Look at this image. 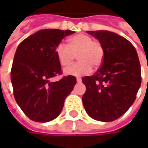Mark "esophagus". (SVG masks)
<instances>
[{"label":"esophagus","mask_w":148,"mask_h":148,"mask_svg":"<svg viewBox=\"0 0 148 148\" xmlns=\"http://www.w3.org/2000/svg\"><path fill=\"white\" fill-rule=\"evenodd\" d=\"M77 82H78V83L82 82V78L81 77H77Z\"/></svg>","instance_id":"1"}]
</instances>
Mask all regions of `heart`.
<instances>
[{
    "mask_svg": "<svg viewBox=\"0 0 148 148\" xmlns=\"http://www.w3.org/2000/svg\"><path fill=\"white\" fill-rule=\"evenodd\" d=\"M69 44L58 43L55 54L60 64L63 66L71 65L77 55L78 61L64 70L68 75L82 76L90 73L93 66L99 67L105 57V50L101 42L93 39L86 34H77L68 39Z\"/></svg>",
    "mask_w": 148,
    "mask_h": 148,
    "instance_id": "obj_1",
    "label": "heart"
}]
</instances>
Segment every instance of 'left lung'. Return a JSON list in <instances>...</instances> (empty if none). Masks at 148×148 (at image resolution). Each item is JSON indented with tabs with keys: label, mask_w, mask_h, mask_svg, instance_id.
Segmentation results:
<instances>
[{
	"label": "left lung",
	"mask_w": 148,
	"mask_h": 148,
	"mask_svg": "<svg viewBox=\"0 0 148 148\" xmlns=\"http://www.w3.org/2000/svg\"><path fill=\"white\" fill-rule=\"evenodd\" d=\"M101 42L104 61L92 76L82 78L86 87L84 108L96 121L110 122L124 115L136 100L141 85L138 55L127 39L109 31H89Z\"/></svg>",
	"instance_id": "8db88e82"
}]
</instances>
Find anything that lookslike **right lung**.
<instances>
[{
  "label": "right lung",
  "instance_id": "right-lung-1",
  "mask_svg": "<svg viewBox=\"0 0 148 148\" xmlns=\"http://www.w3.org/2000/svg\"><path fill=\"white\" fill-rule=\"evenodd\" d=\"M74 31L43 29L23 40L15 54L11 82L16 101L24 114L36 122H48L60 114L76 77L65 76L58 82L50 78L62 74L55 48Z\"/></svg>",
  "mask_w": 148,
  "mask_h": 148
}]
</instances>
